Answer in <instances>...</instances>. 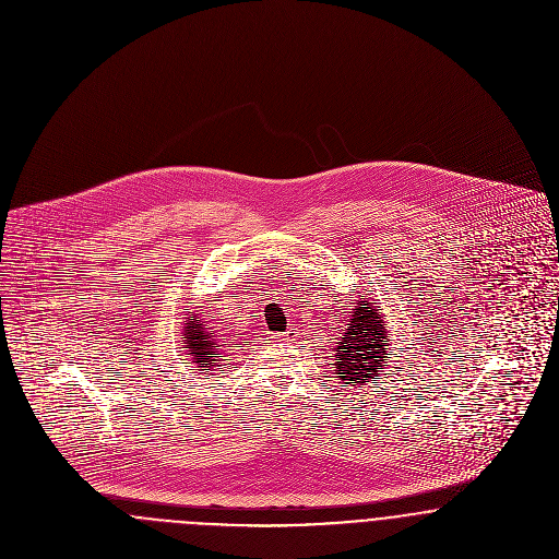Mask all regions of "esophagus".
I'll use <instances>...</instances> for the list:
<instances>
[{"label":"esophagus","instance_id":"1","mask_svg":"<svg viewBox=\"0 0 559 559\" xmlns=\"http://www.w3.org/2000/svg\"><path fill=\"white\" fill-rule=\"evenodd\" d=\"M297 333H299L297 329H288V331L284 333V337H282V340H295V337H297Z\"/></svg>","mask_w":559,"mask_h":559}]
</instances>
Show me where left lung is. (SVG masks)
Segmentation results:
<instances>
[{
  "label": "left lung",
  "instance_id": "obj_1",
  "mask_svg": "<svg viewBox=\"0 0 559 559\" xmlns=\"http://www.w3.org/2000/svg\"><path fill=\"white\" fill-rule=\"evenodd\" d=\"M390 335L392 329L385 324L379 306L370 304V299H359L335 346L333 374H337V383L344 390L364 388L383 372L390 355Z\"/></svg>",
  "mask_w": 559,
  "mask_h": 559
}]
</instances>
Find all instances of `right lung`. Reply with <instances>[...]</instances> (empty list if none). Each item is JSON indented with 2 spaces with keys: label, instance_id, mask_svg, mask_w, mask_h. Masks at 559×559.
Here are the masks:
<instances>
[{
  "label": "right lung",
  "instance_id": "obj_1",
  "mask_svg": "<svg viewBox=\"0 0 559 559\" xmlns=\"http://www.w3.org/2000/svg\"><path fill=\"white\" fill-rule=\"evenodd\" d=\"M215 331H211L209 322L195 312H187L182 322V348L198 366V370H213L217 361H222V348Z\"/></svg>",
  "mask_w": 559,
  "mask_h": 559
}]
</instances>
